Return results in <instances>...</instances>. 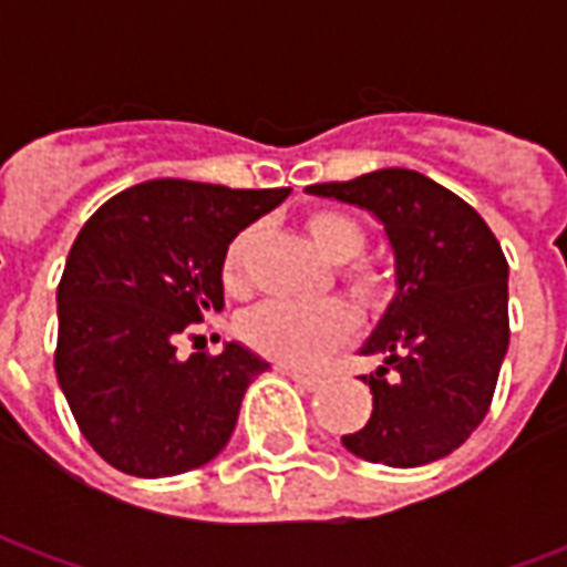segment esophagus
Masks as SVG:
<instances>
[{"instance_id": "obj_1", "label": "esophagus", "mask_w": 567, "mask_h": 567, "mask_svg": "<svg viewBox=\"0 0 567 567\" xmlns=\"http://www.w3.org/2000/svg\"><path fill=\"white\" fill-rule=\"evenodd\" d=\"M285 377H288V380L295 382L297 389H303V392H316V389H319V377H307V373H297V370H282Z\"/></svg>"}]
</instances>
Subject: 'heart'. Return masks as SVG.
<instances>
[{
  "label": "heart",
  "instance_id": "heart-1",
  "mask_svg": "<svg viewBox=\"0 0 567 567\" xmlns=\"http://www.w3.org/2000/svg\"><path fill=\"white\" fill-rule=\"evenodd\" d=\"M307 234L319 255L333 267L349 264L361 255L364 248V227L346 215V212H316L309 215ZM258 239V227H246L243 234L234 236V243L224 251V285L230 291H239L246 285L248 255ZM346 288L352 291L358 303L364 307H382L392 297V279L370 264H355L343 272ZM352 312L343 303H282V300H267L260 307L248 309L239 319V333L255 352L272 358L288 368H312L321 358L343 346L352 337Z\"/></svg>",
  "mask_w": 567,
  "mask_h": 567
}]
</instances>
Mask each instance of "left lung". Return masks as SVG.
<instances>
[{
	"label": "left lung",
	"mask_w": 567,
	"mask_h": 567,
	"mask_svg": "<svg viewBox=\"0 0 567 567\" xmlns=\"http://www.w3.org/2000/svg\"><path fill=\"white\" fill-rule=\"evenodd\" d=\"M307 194L373 215L394 258L392 300L358 349L380 358L364 377L373 413L343 446L389 467L437 462L483 422L507 355L511 270L498 239L462 197L404 166Z\"/></svg>",
	"instance_id": "8db88e82"
}]
</instances>
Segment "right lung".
Segmentation results:
<instances>
[{"label": "right lung", "mask_w": 567, "mask_h": 567, "mask_svg": "<svg viewBox=\"0 0 567 567\" xmlns=\"http://www.w3.org/2000/svg\"><path fill=\"white\" fill-rule=\"evenodd\" d=\"M291 187L151 178L93 212L56 288V382L81 434L130 476L212 462L270 364L239 340L178 358L175 340L224 309V251Z\"/></svg>", "instance_id": "add662e5"}]
</instances>
